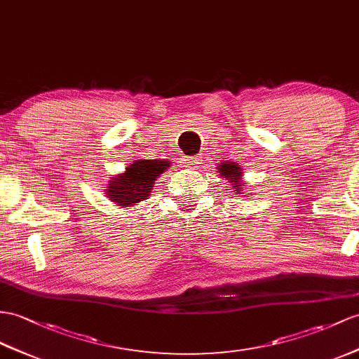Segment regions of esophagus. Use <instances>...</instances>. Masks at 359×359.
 Masks as SVG:
<instances>
[{"instance_id": "esophagus-1", "label": "esophagus", "mask_w": 359, "mask_h": 359, "mask_svg": "<svg viewBox=\"0 0 359 359\" xmlns=\"http://www.w3.org/2000/svg\"><path fill=\"white\" fill-rule=\"evenodd\" d=\"M186 161L189 164V168L196 169V168H199V164H203L204 160H203V156H201V155H195V156H189Z\"/></svg>"}]
</instances>
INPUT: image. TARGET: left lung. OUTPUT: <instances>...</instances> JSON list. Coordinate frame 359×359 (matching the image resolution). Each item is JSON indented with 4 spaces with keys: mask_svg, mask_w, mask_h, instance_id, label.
I'll return each instance as SVG.
<instances>
[{
    "mask_svg": "<svg viewBox=\"0 0 359 359\" xmlns=\"http://www.w3.org/2000/svg\"><path fill=\"white\" fill-rule=\"evenodd\" d=\"M217 172H219L222 178H225L226 181L230 182L231 190L234 191L236 195L243 194V190H245V186H243V181H242L243 172L241 169V165H238V163L229 161L225 164H221V168L217 169Z\"/></svg>",
    "mask_w": 359,
    "mask_h": 359,
    "instance_id": "1",
    "label": "left lung"
}]
</instances>
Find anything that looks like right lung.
<instances>
[{"label": "right lung", "instance_id": "1", "mask_svg": "<svg viewBox=\"0 0 359 359\" xmlns=\"http://www.w3.org/2000/svg\"><path fill=\"white\" fill-rule=\"evenodd\" d=\"M170 163L164 160H135L123 173L112 177L107 195L120 207H133L151 196L155 180L169 169Z\"/></svg>", "mask_w": 359, "mask_h": 359}]
</instances>
